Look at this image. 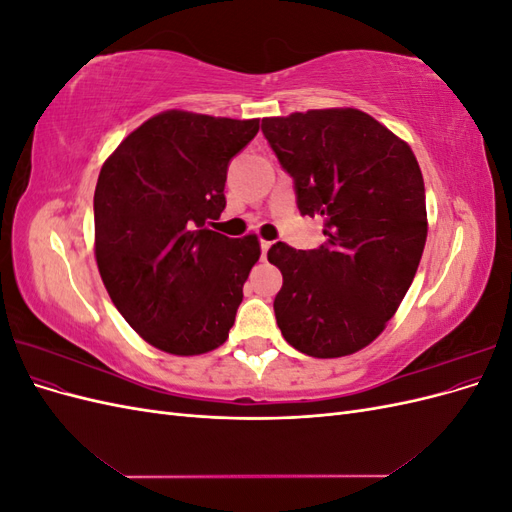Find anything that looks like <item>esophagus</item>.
<instances>
[{"mask_svg": "<svg viewBox=\"0 0 512 512\" xmlns=\"http://www.w3.org/2000/svg\"><path fill=\"white\" fill-rule=\"evenodd\" d=\"M269 247H271V241H262V243H260V250H262V258H267V252H269Z\"/></svg>", "mask_w": 512, "mask_h": 512, "instance_id": "34e87169", "label": "esophagus"}]
</instances>
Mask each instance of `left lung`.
Here are the masks:
<instances>
[{
    "instance_id": "1",
    "label": "left lung",
    "mask_w": 512,
    "mask_h": 512,
    "mask_svg": "<svg viewBox=\"0 0 512 512\" xmlns=\"http://www.w3.org/2000/svg\"><path fill=\"white\" fill-rule=\"evenodd\" d=\"M303 215H322L327 243L267 254L284 284L273 309L286 342L314 359L363 350L386 329L427 241L421 166L410 145L359 108L265 117Z\"/></svg>"
}]
</instances>
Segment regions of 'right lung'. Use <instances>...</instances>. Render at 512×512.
<instances>
[{
    "instance_id": "obj_1",
    "label": "right lung",
    "mask_w": 512,
    "mask_h": 512,
    "mask_svg": "<svg viewBox=\"0 0 512 512\" xmlns=\"http://www.w3.org/2000/svg\"><path fill=\"white\" fill-rule=\"evenodd\" d=\"M260 119L164 111L102 164L94 254L108 297L147 344L175 356L220 348L260 258L256 235L209 230L226 207L230 158Z\"/></svg>"
}]
</instances>
